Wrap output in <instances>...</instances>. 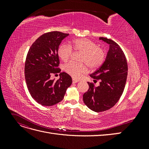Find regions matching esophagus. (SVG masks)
Segmentation results:
<instances>
[{
	"label": "esophagus",
	"instance_id": "34e87169",
	"mask_svg": "<svg viewBox=\"0 0 149 149\" xmlns=\"http://www.w3.org/2000/svg\"><path fill=\"white\" fill-rule=\"evenodd\" d=\"M79 81V80L78 79H74V78H73V83H76Z\"/></svg>",
	"mask_w": 149,
	"mask_h": 149
}]
</instances>
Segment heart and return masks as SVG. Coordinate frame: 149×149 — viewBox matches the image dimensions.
Instances as JSON below:
<instances>
[{
  "mask_svg": "<svg viewBox=\"0 0 149 149\" xmlns=\"http://www.w3.org/2000/svg\"><path fill=\"white\" fill-rule=\"evenodd\" d=\"M76 52L83 53L80 61L84 63L91 69H95L100 66L104 60L105 53L102 49L98 47L97 44L86 38L74 40L71 47L66 44H62L58 50V55L60 59L65 62L68 61L73 54V49ZM66 73L74 78H80L88 71V68L84 64L76 63L71 61L64 66Z\"/></svg>",
  "mask_w": 149,
  "mask_h": 149,
  "instance_id": "1",
  "label": "heart"
}]
</instances>
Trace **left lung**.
<instances>
[{
    "instance_id": "obj_1",
    "label": "left lung",
    "mask_w": 149,
    "mask_h": 149,
    "mask_svg": "<svg viewBox=\"0 0 149 149\" xmlns=\"http://www.w3.org/2000/svg\"><path fill=\"white\" fill-rule=\"evenodd\" d=\"M100 40L109 44V49L103 64L90 76L100 80L95 87L89 83V89L83 94V101L90 109L100 112L111 109L123 93L127 76V62L123 51L113 40L100 37Z\"/></svg>"
}]
</instances>
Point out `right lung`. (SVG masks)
Listing matches in <instances>:
<instances>
[{
  "label": "right lung",
  "mask_w": 149,
  "mask_h": 149,
  "mask_svg": "<svg viewBox=\"0 0 149 149\" xmlns=\"http://www.w3.org/2000/svg\"><path fill=\"white\" fill-rule=\"evenodd\" d=\"M69 34L60 31L44 33L30 48L25 64L26 83L31 97L40 104L52 106L63 100L72 84V78L65 72L58 80L51 79L52 74L60 73L58 55L59 45Z\"/></svg>",
  "instance_id": "obj_1"
}]
</instances>
